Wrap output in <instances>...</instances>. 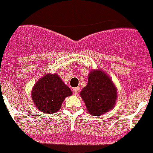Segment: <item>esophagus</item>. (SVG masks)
<instances>
[{
  "instance_id": "34e87169",
  "label": "esophagus",
  "mask_w": 153,
  "mask_h": 153,
  "mask_svg": "<svg viewBox=\"0 0 153 153\" xmlns=\"http://www.w3.org/2000/svg\"><path fill=\"white\" fill-rule=\"evenodd\" d=\"M73 91H74V93L77 94L79 93V87L74 88H73Z\"/></svg>"
}]
</instances>
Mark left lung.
Returning <instances> with one entry per match:
<instances>
[{
    "label": "left lung",
    "mask_w": 153,
    "mask_h": 153,
    "mask_svg": "<svg viewBox=\"0 0 153 153\" xmlns=\"http://www.w3.org/2000/svg\"><path fill=\"white\" fill-rule=\"evenodd\" d=\"M88 84L80 92L88 111L93 116L105 114L116 104L117 89L111 77L101 69L91 70Z\"/></svg>",
    "instance_id": "obj_1"
}]
</instances>
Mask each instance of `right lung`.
I'll list each match as a JSON object with an SVG mask.
<instances>
[{
  "label": "right lung",
  "mask_w": 153,
  "mask_h": 153,
  "mask_svg": "<svg viewBox=\"0 0 153 153\" xmlns=\"http://www.w3.org/2000/svg\"><path fill=\"white\" fill-rule=\"evenodd\" d=\"M71 95V90L57 74H46L38 79L31 91L35 106L45 114L58 111L65 99Z\"/></svg>",
  "instance_id": "obj_1"
}]
</instances>
